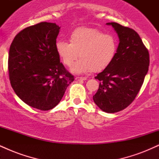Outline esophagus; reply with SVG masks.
<instances>
[{
	"mask_svg": "<svg viewBox=\"0 0 159 159\" xmlns=\"http://www.w3.org/2000/svg\"><path fill=\"white\" fill-rule=\"evenodd\" d=\"M75 80H77V81H86L87 80V78L86 77H76L75 78Z\"/></svg>",
	"mask_w": 159,
	"mask_h": 159,
	"instance_id": "1",
	"label": "esophagus"
}]
</instances>
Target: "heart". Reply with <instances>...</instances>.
<instances>
[{
  "label": "heart",
  "instance_id": "b5f03b06",
  "mask_svg": "<svg viewBox=\"0 0 159 159\" xmlns=\"http://www.w3.org/2000/svg\"><path fill=\"white\" fill-rule=\"evenodd\" d=\"M69 42L58 40L56 52L63 63L72 66L78 57H81L72 68L75 73L102 71L111 65L116 57L118 40L111 34H104L95 28L82 27L69 35Z\"/></svg>",
  "mask_w": 159,
  "mask_h": 159
}]
</instances>
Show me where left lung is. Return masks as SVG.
I'll return each instance as SVG.
<instances>
[{"label": "left lung", "instance_id": "left-lung-1", "mask_svg": "<svg viewBox=\"0 0 159 159\" xmlns=\"http://www.w3.org/2000/svg\"><path fill=\"white\" fill-rule=\"evenodd\" d=\"M111 25L120 39L117 52L109 66L95 77L100 81L94 102L106 113H116L134 101L149 65V54L135 30L116 22Z\"/></svg>", "mask_w": 159, "mask_h": 159}]
</instances>
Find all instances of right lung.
<instances>
[{
	"label": "right lung",
	"instance_id": "add662e5",
	"mask_svg": "<svg viewBox=\"0 0 159 159\" xmlns=\"http://www.w3.org/2000/svg\"><path fill=\"white\" fill-rule=\"evenodd\" d=\"M60 28L45 21L27 27L15 36L9 52L12 89L24 102L41 111L57 106L74 81L56 52Z\"/></svg>",
	"mask_w": 159,
	"mask_h": 159
}]
</instances>
